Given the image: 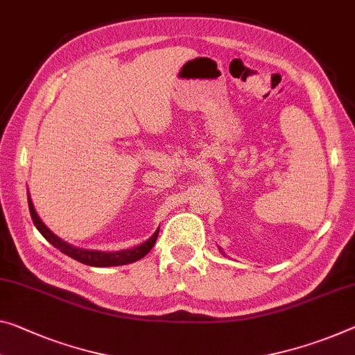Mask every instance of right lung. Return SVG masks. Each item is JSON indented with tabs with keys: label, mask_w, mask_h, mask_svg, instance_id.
Instances as JSON below:
<instances>
[{
	"label": "right lung",
	"mask_w": 355,
	"mask_h": 355,
	"mask_svg": "<svg viewBox=\"0 0 355 355\" xmlns=\"http://www.w3.org/2000/svg\"><path fill=\"white\" fill-rule=\"evenodd\" d=\"M28 208H30V214H31V219H33V223H35V227L40 230L42 236H44L47 241L52 244L53 248L62 250V252L67 254L68 257L78 260L84 265H90V266H116V265L132 263V261L143 259L144 255L149 252L152 248H154L157 236H159V230H157L149 239H147L146 243L141 244V246L128 249V250H117V252H100V250L79 249V248H74V246H71V244H67L64 241H62V239L57 238L55 234L49 230L44 223L41 222L40 217H37L35 206H33L30 198H28Z\"/></svg>",
	"instance_id": "right-lung-1"
}]
</instances>
